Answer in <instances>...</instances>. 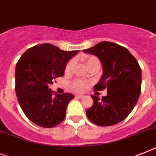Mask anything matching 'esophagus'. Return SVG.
<instances>
[{"instance_id": "34e87169", "label": "esophagus", "mask_w": 156, "mask_h": 156, "mask_svg": "<svg viewBox=\"0 0 156 156\" xmlns=\"http://www.w3.org/2000/svg\"><path fill=\"white\" fill-rule=\"evenodd\" d=\"M75 97L77 98H84V96H83V95H80V94H77Z\"/></svg>"}]
</instances>
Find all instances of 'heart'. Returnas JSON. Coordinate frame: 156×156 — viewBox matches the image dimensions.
Returning a JSON list of instances; mask_svg holds the SVG:
<instances>
[{"instance_id": "1", "label": "heart", "mask_w": 156, "mask_h": 156, "mask_svg": "<svg viewBox=\"0 0 156 156\" xmlns=\"http://www.w3.org/2000/svg\"><path fill=\"white\" fill-rule=\"evenodd\" d=\"M83 60L85 61V62L86 63L87 66L89 68L90 66L94 65V63H97V62H99V60L97 57L93 55H86L83 57ZM74 60H70L69 62H67V64L66 65V67H65V71L66 73L68 72H70L72 70V68L74 66ZM71 87L72 89L77 92H82V91H84L86 88V83L85 82L82 80H79V79H77V80H74V82H72L71 84Z\"/></svg>"}]
</instances>
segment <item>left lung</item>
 <instances>
[{
  "label": "left lung",
  "instance_id": "left-lung-1",
  "mask_svg": "<svg viewBox=\"0 0 156 156\" xmlns=\"http://www.w3.org/2000/svg\"><path fill=\"white\" fill-rule=\"evenodd\" d=\"M83 52L98 56L102 63L103 74L94 90L107 89L101 100L91 95L94 104L86 110V116L99 126L118 124L129 116L139 99L140 66L129 50L112 42H101Z\"/></svg>",
  "mask_w": 156,
  "mask_h": 156
}]
</instances>
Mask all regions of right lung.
<instances>
[{
    "mask_svg": "<svg viewBox=\"0 0 156 156\" xmlns=\"http://www.w3.org/2000/svg\"><path fill=\"white\" fill-rule=\"evenodd\" d=\"M78 51H62L51 44L27 49L16 66V94L27 118L36 125L52 128L66 116L68 103L74 96L54 94L50 85L64 74L67 62Z\"/></svg>",
    "mask_w": 156,
    "mask_h": 156,
    "instance_id": "add662e5",
    "label": "right lung"
}]
</instances>
